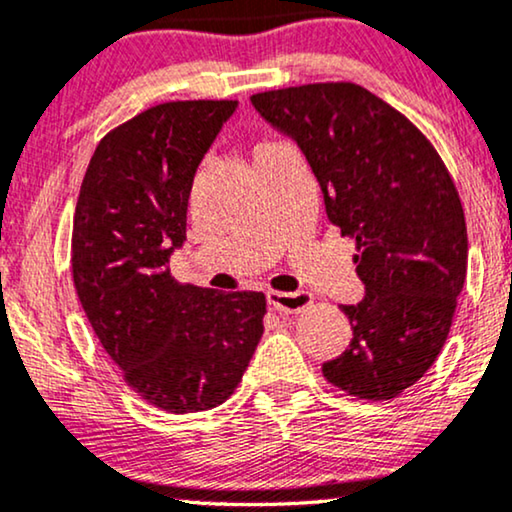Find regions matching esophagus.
Returning <instances> with one entry per match:
<instances>
[{"label": "esophagus", "instance_id": "obj_1", "mask_svg": "<svg viewBox=\"0 0 512 512\" xmlns=\"http://www.w3.org/2000/svg\"><path fill=\"white\" fill-rule=\"evenodd\" d=\"M267 302L274 311L281 313H299L304 311L306 306H311V295L309 292H278L271 290L267 292Z\"/></svg>", "mask_w": 512, "mask_h": 512}]
</instances>
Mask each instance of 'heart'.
Masks as SVG:
<instances>
[{
    "instance_id": "heart-1",
    "label": "heart",
    "mask_w": 512,
    "mask_h": 512,
    "mask_svg": "<svg viewBox=\"0 0 512 512\" xmlns=\"http://www.w3.org/2000/svg\"><path fill=\"white\" fill-rule=\"evenodd\" d=\"M269 147H274V142H269V145H260L255 149V154H260V152H264V149H269Z\"/></svg>"
}]
</instances>
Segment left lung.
Here are the masks:
<instances>
[{
  "instance_id": "8db88e82",
  "label": "left lung",
  "mask_w": 512,
  "mask_h": 512,
  "mask_svg": "<svg viewBox=\"0 0 512 512\" xmlns=\"http://www.w3.org/2000/svg\"><path fill=\"white\" fill-rule=\"evenodd\" d=\"M250 100L297 142L327 220L356 241L365 299L342 306L353 339L323 377L360 400L398 398L440 356L466 281V217L452 175L405 114L351 81Z\"/></svg>"
}]
</instances>
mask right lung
<instances>
[{"label": "right lung", "instance_id": "obj_1", "mask_svg": "<svg viewBox=\"0 0 512 512\" xmlns=\"http://www.w3.org/2000/svg\"><path fill=\"white\" fill-rule=\"evenodd\" d=\"M236 100L161 102L98 142L72 224V278L124 381L170 414L213 410L236 391L264 332L262 292L180 285L194 173Z\"/></svg>", "mask_w": 512, "mask_h": 512}]
</instances>
